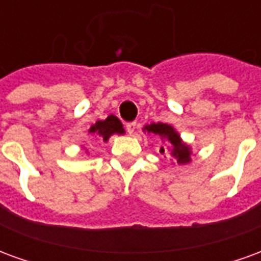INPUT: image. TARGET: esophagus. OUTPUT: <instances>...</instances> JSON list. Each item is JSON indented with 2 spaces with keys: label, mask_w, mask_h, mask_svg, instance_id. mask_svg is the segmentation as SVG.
I'll list each match as a JSON object with an SVG mask.
<instances>
[{
  "label": "esophagus",
  "mask_w": 261,
  "mask_h": 261,
  "mask_svg": "<svg viewBox=\"0 0 261 261\" xmlns=\"http://www.w3.org/2000/svg\"><path fill=\"white\" fill-rule=\"evenodd\" d=\"M136 123H134V121H131V123H127V124H125V130H127V133H128V134H134V131H136Z\"/></svg>",
  "instance_id": "34e87169"
}]
</instances>
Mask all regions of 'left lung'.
Wrapping results in <instances>:
<instances>
[{
	"label": "left lung",
	"mask_w": 261,
	"mask_h": 261,
	"mask_svg": "<svg viewBox=\"0 0 261 261\" xmlns=\"http://www.w3.org/2000/svg\"><path fill=\"white\" fill-rule=\"evenodd\" d=\"M142 131L148 134H155L162 140V142H166L170 156L176 159L177 165H187L192 162V147L181 140L180 134L176 131L173 125L166 123H151L144 125ZM159 152H166V148L161 147Z\"/></svg>",
	"instance_id": "left-lung-1"
}]
</instances>
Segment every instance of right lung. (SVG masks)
Segmentation results:
<instances>
[{
  "label": "right lung",
  "mask_w": 261,
  "mask_h": 261,
  "mask_svg": "<svg viewBox=\"0 0 261 261\" xmlns=\"http://www.w3.org/2000/svg\"><path fill=\"white\" fill-rule=\"evenodd\" d=\"M89 134H96L100 137L103 141L108 142L109 138L113 134H124L125 131L123 128V124L114 114H110L105 120H97L95 124L91 125V128L88 130Z\"/></svg>",
  "instance_id": "obj_1"
}]
</instances>
